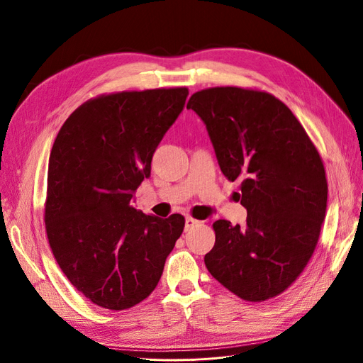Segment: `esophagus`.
<instances>
[{
	"label": "esophagus",
	"mask_w": 363,
	"mask_h": 363,
	"mask_svg": "<svg viewBox=\"0 0 363 363\" xmlns=\"http://www.w3.org/2000/svg\"><path fill=\"white\" fill-rule=\"evenodd\" d=\"M199 223H200V220H197V219H194V218H191V216H186V218H185V231L191 230V228L196 227Z\"/></svg>",
	"instance_id": "1"
}]
</instances>
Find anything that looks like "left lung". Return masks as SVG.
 <instances>
[{
  "mask_svg": "<svg viewBox=\"0 0 363 363\" xmlns=\"http://www.w3.org/2000/svg\"><path fill=\"white\" fill-rule=\"evenodd\" d=\"M206 124L224 177L239 179L246 225L213 223L209 273L245 301L286 291L316 249L328 201L323 162L291 109L242 87L196 91L186 104Z\"/></svg>",
  "mask_w": 363,
  "mask_h": 363,
  "instance_id": "8db88e82",
  "label": "left lung"
}]
</instances>
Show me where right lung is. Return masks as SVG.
<instances>
[{"mask_svg":"<svg viewBox=\"0 0 363 363\" xmlns=\"http://www.w3.org/2000/svg\"><path fill=\"white\" fill-rule=\"evenodd\" d=\"M186 87L101 94L78 106L50 152L44 220L60 270L89 301L128 310L155 289L185 218L132 206Z\"/></svg>","mask_w":363,"mask_h":363,"instance_id":"right-lung-1","label":"right lung"}]
</instances>
